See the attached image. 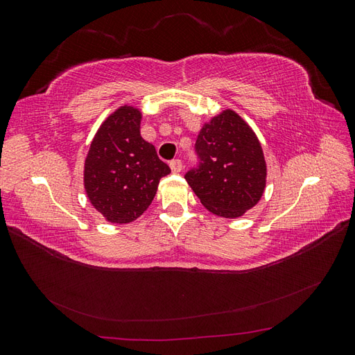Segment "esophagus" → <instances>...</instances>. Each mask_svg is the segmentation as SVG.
I'll list each match as a JSON object with an SVG mask.
<instances>
[{"label":"esophagus","instance_id":"obj_1","mask_svg":"<svg viewBox=\"0 0 355 355\" xmlns=\"http://www.w3.org/2000/svg\"><path fill=\"white\" fill-rule=\"evenodd\" d=\"M170 168L173 173H179V171H182V168H184V164H182L180 159H171L170 161Z\"/></svg>","mask_w":355,"mask_h":355}]
</instances>
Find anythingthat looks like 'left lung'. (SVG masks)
I'll return each instance as SVG.
<instances>
[{"instance_id": "obj_1", "label": "left lung", "mask_w": 355, "mask_h": 355, "mask_svg": "<svg viewBox=\"0 0 355 355\" xmlns=\"http://www.w3.org/2000/svg\"><path fill=\"white\" fill-rule=\"evenodd\" d=\"M196 164L185 179L211 213L239 218L261 200L266 166L259 141L234 111L201 128L194 145Z\"/></svg>"}]
</instances>
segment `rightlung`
<instances>
[{
    "label": "right lung",
    "mask_w": 355,
    "mask_h": 355,
    "mask_svg": "<svg viewBox=\"0 0 355 355\" xmlns=\"http://www.w3.org/2000/svg\"><path fill=\"white\" fill-rule=\"evenodd\" d=\"M141 112L123 106L96 133L85 158L84 187L106 220L128 223L153 202L170 167L141 136Z\"/></svg>",
    "instance_id": "right-lung-1"
}]
</instances>
